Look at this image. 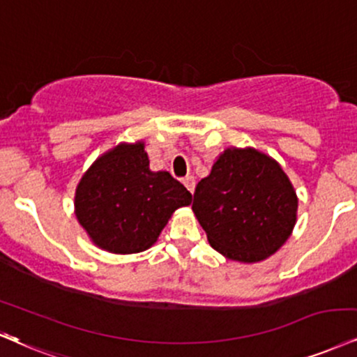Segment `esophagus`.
I'll return each mask as SVG.
<instances>
[{
    "instance_id": "1",
    "label": "esophagus",
    "mask_w": 357,
    "mask_h": 357,
    "mask_svg": "<svg viewBox=\"0 0 357 357\" xmlns=\"http://www.w3.org/2000/svg\"><path fill=\"white\" fill-rule=\"evenodd\" d=\"M183 183H184V186L188 188V191L191 192H195V186H196V181H195V176H186V178L183 179Z\"/></svg>"
}]
</instances>
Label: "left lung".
<instances>
[{"label":"left lung","instance_id":"8db88e82","mask_svg":"<svg viewBox=\"0 0 357 357\" xmlns=\"http://www.w3.org/2000/svg\"><path fill=\"white\" fill-rule=\"evenodd\" d=\"M192 211L221 255L256 263L289 238L298 197L276 161L256 149H226L197 183Z\"/></svg>","mask_w":357,"mask_h":357}]
</instances>
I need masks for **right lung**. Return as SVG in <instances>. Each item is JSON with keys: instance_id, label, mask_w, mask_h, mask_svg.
Instances as JSON below:
<instances>
[{"instance_id": "add662e5", "label": "right lung", "mask_w": 357, "mask_h": 357, "mask_svg": "<svg viewBox=\"0 0 357 357\" xmlns=\"http://www.w3.org/2000/svg\"><path fill=\"white\" fill-rule=\"evenodd\" d=\"M191 192L167 171H149L144 144H119L86 171L75 197L76 218L98 246L116 255L156 243Z\"/></svg>"}]
</instances>
